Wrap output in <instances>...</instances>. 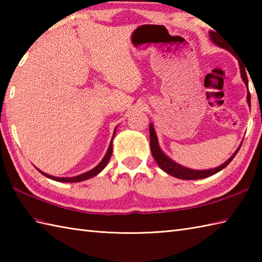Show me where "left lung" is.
<instances>
[{
    "instance_id": "obj_1",
    "label": "left lung",
    "mask_w": 262,
    "mask_h": 262,
    "mask_svg": "<svg viewBox=\"0 0 262 262\" xmlns=\"http://www.w3.org/2000/svg\"><path fill=\"white\" fill-rule=\"evenodd\" d=\"M209 36L211 38V40H213L216 45H219L220 47H226L225 46V41L222 39L219 35H216L214 31H210ZM229 49V48H227ZM231 53H233L231 51ZM240 70H241V76H242V80L246 83V85L248 86V76H247V72L246 69H244V66L240 64ZM248 103L249 105H251V96H250V92H248ZM149 141H151V152L153 158L157 161V163L159 164V166L161 169H162L166 173H169L170 176H173L176 178H179V179H183V180H197V179H204V178H207L213 176L217 172H220L221 170H223L224 168H226L227 165L231 163V161L234 159V157L236 155V153L238 152V149H240L241 145L238 146V148L235 151V153L232 155V157L226 161L224 164L220 165L219 168H215V169H210V170H203V171H199V170H191V169H188L185 168V166H181L180 164H178L176 162H173L171 159H169L166 155L161 151V148L159 146V143H158V137L157 134H155V130L153 128V125L151 124L149 125Z\"/></svg>"
}]
</instances>
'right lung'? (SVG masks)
I'll return each instance as SVG.
<instances>
[{"label": "right lung", "mask_w": 262, "mask_h": 262, "mask_svg": "<svg viewBox=\"0 0 262 262\" xmlns=\"http://www.w3.org/2000/svg\"><path fill=\"white\" fill-rule=\"evenodd\" d=\"M115 133H116V129H115ZM114 137H115V134H114L113 138H114ZM111 153H113V140H111L109 148H108L107 153H105L104 158L102 159L101 162H100V163L96 166V168L90 170L89 172H85V173L80 174V176H76V177H73V178H57V177L49 176V174H47V173H43V172L40 171V170H38V171L40 172L41 174H43L45 177L49 178V179L55 180V181H59V182H80V181H83V180L90 179V178H92V177H94V176H97L98 173H100V172H101V171L104 169V166L107 165V163L109 162L110 157H111Z\"/></svg>", "instance_id": "add662e5"}]
</instances>
